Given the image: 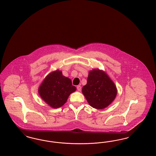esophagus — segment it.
<instances>
[{"mask_svg": "<svg viewBox=\"0 0 156 156\" xmlns=\"http://www.w3.org/2000/svg\"><path fill=\"white\" fill-rule=\"evenodd\" d=\"M76 89H77V90H78V91H81V87L80 85H78V86L76 87Z\"/></svg>", "mask_w": 156, "mask_h": 156, "instance_id": "esophagus-1", "label": "esophagus"}]
</instances>
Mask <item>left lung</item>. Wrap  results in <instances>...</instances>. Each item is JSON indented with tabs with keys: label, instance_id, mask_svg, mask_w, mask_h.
Listing matches in <instances>:
<instances>
[{
	"label": "left lung",
	"instance_id": "obj_1",
	"mask_svg": "<svg viewBox=\"0 0 156 156\" xmlns=\"http://www.w3.org/2000/svg\"><path fill=\"white\" fill-rule=\"evenodd\" d=\"M82 92L90 106L102 109L115 100L118 90L106 73L96 68L89 71L87 83L83 87Z\"/></svg>",
	"mask_w": 156,
	"mask_h": 156
}]
</instances>
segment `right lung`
Listing matches in <instances>:
<instances>
[{"label": "right lung", "mask_w": 156, "mask_h": 156, "mask_svg": "<svg viewBox=\"0 0 156 156\" xmlns=\"http://www.w3.org/2000/svg\"><path fill=\"white\" fill-rule=\"evenodd\" d=\"M71 80L57 69L47 75L38 88L41 98L52 108H58L66 103L71 94L76 90Z\"/></svg>", "instance_id": "obj_1"}]
</instances>
